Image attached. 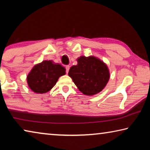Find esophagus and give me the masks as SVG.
Segmentation results:
<instances>
[{"instance_id":"obj_1","label":"esophagus","mask_w":150,"mask_h":150,"mask_svg":"<svg viewBox=\"0 0 150 150\" xmlns=\"http://www.w3.org/2000/svg\"><path fill=\"white\" fill-rule=\"evenodd\" d=\"M69 65H67L65 66V69H66V73H68V72H69Z\"/></svg>"}]
</instances>
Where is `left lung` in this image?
<instances>
[{
  "mask_svg": "<svg viewBox=\"0 0 150 150\" xmlns=\"http://www.w3.org/2000/svg\"><path fill=\"white\" fill-rule=\"evenodd\" d=\"M77 61V65L70 68L68 75L79 90L88 96L100 92L110 79L107 65L94 56H81Z\"/></svg>",
  "mask_w": 150,
  "mask_h": 150,
  "instance_id": "obj_1",
  "label": "left lung"
}]
</instances>
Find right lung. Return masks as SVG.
I'll return each mask as SVG.
<instances>
[{
  "label": "right lung",
  "mask_w": 150,
  "mask_h": 150,
  "mask_svg": "<svg viewBox=\"0 0 150 150\" xmlns=\"http://www.w3.org/2000/svg\"><path fill=\"white\" fill-rule=\"evenodd\" d=\"M65 74V68L53 61H43L34 66L27 76V83L33 92L43 94L50 91L59 77Z\"/></svg>",
  "instance_id": "right-lung-1"
}]
</instances>
